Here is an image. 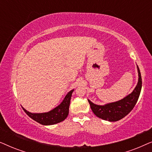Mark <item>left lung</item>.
Returning a JSON list of instances; mask_svg holds the SVG:
<instances>
[{
    "instance_id": "left-lung-1",
    "label": "left lung",
    "mask_w": 152,
    "mask_h": 152,
    "mask_svg": "<svg viewBox=\"0 0 152 152\" xmlns=\"http://www.w3.org/2000/svg\"><path fill=\"white\" fill-rule=\"evenodd\" d=\"M138 72V81L134 91L123 99L114 102L106 104L104 105H97L88 99L91 110L97 117L109 122H115L130 113L134 109L140 96L142 88V78L140 70L137 66Z\"/></svg>"
}]
</instances>
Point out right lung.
I'll use <instances>...</instances> for the list:
<instances>
[{"label": "right lung", "mask_w": 152, "mask_h": 152, "mask_svg": "<svg viewBox=\"0 0 152 152\" xmlns=\"http://www.w3.org/2000/svg\"><path fill=\"white\" fill-rule=\"evenodd\" d=\"M74 89L69 91L66 95V97H64L61 103L55 109L48 112L35 113L28 111L23 107V109L24 110V111L29 117L43 125H53V124H57L59 122L64 121L67 118L68 113H69L70 99H71L72 93Z\"/></svg>", "instance_id": "right-lung-1"}]
</instances>
